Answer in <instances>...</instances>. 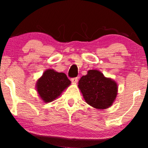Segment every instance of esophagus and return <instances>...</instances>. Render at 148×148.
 <instances>
[{"instance_id": "esophagus-1", "label": "esophagus", "mask_w": 148, "mask_h": 148, "mask_svg": "<svg viewBox=\"0 0 148 148\" xmlns=\"http://www.w3.org/2000/svg\"><path fill=\"white\" fill-rule=\"evenodd\" d=\"M71 81H72V82L73 84H76L78 81V78L77 77H75V78H72V79H71Z\"/></svg>"}]
</instances>
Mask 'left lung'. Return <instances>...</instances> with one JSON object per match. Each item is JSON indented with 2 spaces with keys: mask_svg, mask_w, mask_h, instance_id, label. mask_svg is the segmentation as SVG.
Masks as SVG:
<instances>
[{
  "mask_svg": "<svg viewBox=\"0 0 148 148\" xmlns=\"http://www.w3.org/2000/svg\"><path fill=\"white\" fill-rule=\"evenodd\" d=\"M78 87L86 103L97 109L111 106L118 94L117 83L97 69L88 71V74L80 79Z\"/></svg>",
  "mask_w": 148,
  "mask_h": 148,
  "instance_id": "8db88e82",
  "label": "left lung"
}]
</instances>
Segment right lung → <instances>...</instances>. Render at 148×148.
<instances>
[{
  "instance_id": "obj_1",
  "label": "right lung",
  "mask_w": 148,
  "mask_h": 148,
  "mask_svg": "<svg viewBox=\"0 0 148 148\" xmlns=\"http://www.w3.org/2000/svg\"><path fill=\"white\" fill-rule=\"evenodd\" d=\"M70 84L71 81L64 73L49 69L37 80L36 89L43 101L49 103L58 97Z\"/></svg>"
}]
</instances>
